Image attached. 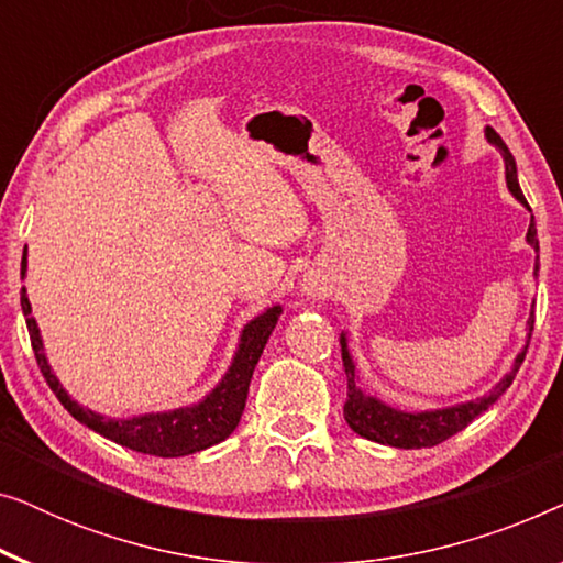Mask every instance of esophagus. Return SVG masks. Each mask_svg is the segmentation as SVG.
Returning a JSON list of instances; mask_svg holds the SVG:
<instances>
[{
	"label": "esophagus",
	"mask_w": 563,
	"mask_h": 563,
	"mask_svg": "<svg viewBox=\"0 0 563 563\" xmlns=\"http://www.w3.org/2000/svg\"><path fill=\"white\" fill-rule=\"evenodd\" d=\"M299 291H302V297H312L314 299V297H320L325 289H322L314 279H302V284H299Z\"/></svg>",
	"instance_id": "esophagus-1"
}]
</instances>
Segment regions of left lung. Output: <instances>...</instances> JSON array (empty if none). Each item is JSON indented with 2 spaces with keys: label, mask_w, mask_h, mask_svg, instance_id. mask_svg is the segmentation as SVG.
I'll return each mask as SVG.
<instances>
[{
  "label": "left lung",
  "mask_w": 563,
  "mask_h": 563,
  "mask_svg": "<svg viewBox=\"0 0 563 563\" xmlns=\"http://www.w3.org/2000/svg\"><path fill=\"white\" fill-rule=\"evenodd\" d=\"M484 135H487V141L495 145V148L499 151V156H503V161H505L507 189H510V195L530 212V207L526 202V197H522V189L518 184V166H515L510 148H507L503 137H499L492 128H484ZM526 241L530 249L538 253V233H536L533 218H530ZM538 268H541V261H538V256H536V264H533L536 279H538ZM533 318L536 314H533V310H530V318L526 325V330H528L526 345H522L518 356H515L510 372H507L503 379H499L495 387L487 391V395H482L476 399H466V402H459L451 407H433V410H420V412L399 410V407L382 402L379 397L368 395V391L361 387L356 361H353L351 349H349V333L343 330L341 351H343L345 379H349V397H345V405H343L345 422H349L353 433H358L361 438H368V441H374V443L391 445V449H430V445L443 443L445 438L456 435L459 430H464L474 418H479L482 412H487L489 407L505 395V389L510 387L515 374H518L522 358H526L530 333H533Z\"/></svg>",
  "instance_id": "left-lung-1"
}]
</instances>
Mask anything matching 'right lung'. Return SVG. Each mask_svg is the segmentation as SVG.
<instances>
[{
  "label": "right lung",
  "mask_w": 563,
  "mask_h": 563,
  "mask_svg": "<svg viewBox=\"0 0 563 563\" xmlns=\"http://www.w3.org/2000/svg\"><path fill=\"white\" fill-rule=\"evenodd\" d=\"M22 279L27 276V249L22 253ZM20 305L22 314H25L27 330H30V343H33L37 366L53 389V395L58 397V402L71 412L81 426L95 430V433L110 438V441L133 449L137 453H151V456L161 459H176V456H189V453L205 451L210 445H218L233 433L241 422L245 399H249V384L256 368L264 345L276 328L282 314V305L266 307L264 312L249 320L238 338L233 361H230L228 372L222 374V379L207 391V395L195 405L187 407H174V410H161V412H143L133 415V418H107V415L91 410L76 402V399L64 389V384L58 382L56 372L48 364L45 356V345L41 338V328L33 318V307H30L27 289L22 287L20 291Z\"/></svg>",
  "instance_id": "obj_1"
}]
</instances>
